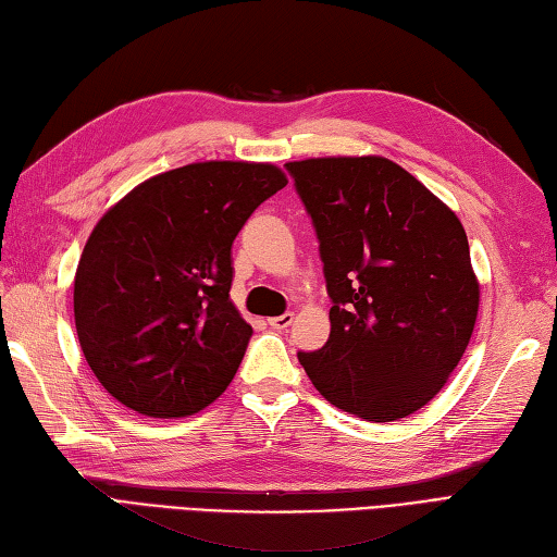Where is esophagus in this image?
Masks as SVG:
<instances>
[{"label":"esophagus","instance_id":"1","mask_svg":"<svg viewBox=\"0 0 557 557\" xmlns=\"http://www.w3.org/2000/svg\"><path fill=\"white\" fill-rule=\"evenodd\" d=\"M293 319H295L293 312H286V314H281V317H271L269 319V326L276 329V331H283V329H288L293 324Z\"/></svg>","mask_w":557,"mask_h":557}]
</instances>
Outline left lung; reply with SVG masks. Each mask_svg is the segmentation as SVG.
I'll list each match as a JSON object with an SVG mask.
<instances>
[{
    "label": "left lung",
    "mask_w": 557,
    "mask_h": 557,
    "mask_svg": "<svg viewBox=\"0 0 557 557\" xmlns=\"http://www.w3.org/2000/svg\"><path fill=\"white\" fill-rule=\"evenodd\" d=\"M331 298L324 348L298 352L338 410L393 422L424 407L472 338L479 283L455 212L391 159L288 162Z\"/></svg>",
    "instance_id": "obj_1"
}]
</instances>
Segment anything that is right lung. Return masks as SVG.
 <instances>
[{"label": "right lung", "mask_w": 557, "mask_h": 557, "mask_svg": "<svg viewBox=\"0 0 557 557\" xmlns=\"http://www.w3.org/2000/svg\"><path fill=\"white\" fill-rule=\"evenodd\" d=\"M286 183L274 164H188L140 183L97 221L73 314L85 360L121 405L174 419L226 391L252 336L231 302V247Z\"/></svg>", "instance_id": "1"}]
</instances>
